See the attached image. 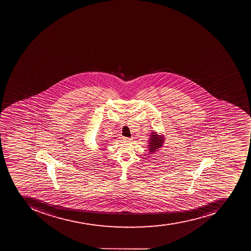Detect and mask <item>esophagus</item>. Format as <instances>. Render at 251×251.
I'll return each mask as SVG.
<instances>
[{"instance_id": "obj_1", "label": "esophagus", "mask_w": 251, "mask_h": 251, "mask_svg": "<svg viewBox=\"0 0 251 251\" xmlns=\"http://www.w3.org/2000/svg\"><path fill=\"white\" fill-rule=\"evenodd\" d=\"M125 141H126V142H131L132 140V138H129V137H125L124 138Z\"/></svg>"}]
</instances>
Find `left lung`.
Returning a JSON list of instances; mask_svg holds the SVG:
<instances>
[{
  "label": "left lung",
  "mask_w": 251,
  "mask_h": 251,
  "mask_svg": "<svg viewBox=\"0 0 251 251\" xmlns=\"http://www.w3.org/2000/svg\"><path fill=\"white\" fill-rule=\"evenodd\" d=\"M162 143H163V139H160L158 135L153 132V135H151V137L150 139V143H149L150 144L149 150H150L151 153L155 152L158 148L162 146Z\"/></svg>",
  "instance_id": "obj_1"
}]
</instances>
